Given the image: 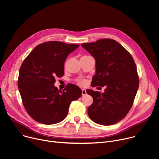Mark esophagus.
I'll return each mask as SVG.
<instances>
[{
    "instance_id": "obj_1",
    "label": "esophagus",
    "mask_w": 159,
    "mask_h": 159,
    "mask_svg": "<svg viewBox=\"0 0 159 159\" xmlns=\"http://www.w3.org/2000/svg\"><path fill=\"white\" fill-rule=\"evenodd\" d=\"M87 93H86V90L85 89H82V95H83V96H84V95H86Z\"/></svg>"
}]
</instances>
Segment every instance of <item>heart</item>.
<instances>
[{
    "mask_svg": "<svg viewBox=\"0 0 159 159\" xmlns=\"http://www.w3.org/2000/svg\"><path fill=\"white\" fill-rule=\"evenodd\" d=\"M77 83H78L79 84L82 85V86H84L86 84V80H84V79H78L77 80Z\"/></svg>",
    "mask_w": 159,
    "mask_h": 159,
    "instance_id": "heart-1",
    "label": "heart"
}]
</instances>
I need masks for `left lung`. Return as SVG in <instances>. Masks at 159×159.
<instances>
[{"instance_id": "1", "label": "left lung", "mask_w": 159, "mask_h": 159, "mask_svg": "<svg viewBox=\"0 0 159 159\" xmlns=\"http://www.w3.org/2000/svg\"><path fill=\"white\" fill-rule=\"evenodd\" d=\"M81 46L95 59L91 86H106L104 93L88 89L93 98L88 108L89 118L110 126L123 119L130 110L139 86L137 67L131 54L118 42L103 39Z\"/></svg>"}]
</instances>
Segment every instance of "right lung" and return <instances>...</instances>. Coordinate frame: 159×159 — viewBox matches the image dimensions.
<instances>
[{"label":"right lung","instance_id":"right-lung-1","mask_svg":"<svg viewBox=\"0 0 159 159\" xmlns=\"http://www.w3.org/2000/svg\"><path fill=\"white\" fill-rule=\"evenodd\" d=\"M79 46L47 42L36 46L22 62L18 88L25 109L37 122L50 125L62 121L71 102L81 97L76 85L70 84L62 91L54 86L55 78L64 74L67 57Z\"/></svg>","mask_w":159,"mask_h":159}]
</instances>
